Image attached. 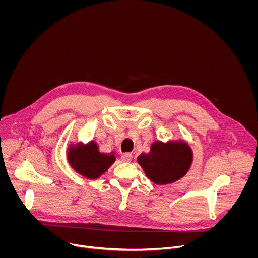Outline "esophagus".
Instances as JSON below:
<instances>
[{"label":"esophagus","mask_w":258,"mask_h":258,"mask_svg":"<svg viewBox=\"0 0 258 258\" xmlns=\"http://www.w3.org/2000/svg\"><path fill=\"white\" fill-rule=\"evenodd\" d=\"M133 159V155L132 153H123L121 155V160L124 162H131Z\"/></svg>","instance_id":"1"}]
</instances>
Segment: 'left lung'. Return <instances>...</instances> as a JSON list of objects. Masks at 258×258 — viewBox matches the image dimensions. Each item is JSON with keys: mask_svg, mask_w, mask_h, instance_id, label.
Returning a JSON list of instances; mask_svg holds the SVG:
<instances>
[{"mask_svg": "<svg viewBox=\"0 0 258 258\" xmlns=\"http://www.w3.org/2000/svg\"><path fill=\"white\" fill-rule=\"evenodd\" d=\"M193 154L187 143L155 142L149 154L138 157L146 175L158 185L173 182L185 175L191 167Z\"/></svg>", "mask_w": 258, "mask_h": 258, "instance_id": "8db88e82", "label": "left lung"}]
</instances>
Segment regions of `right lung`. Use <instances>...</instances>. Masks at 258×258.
I'll use <instances>...</instances> for the list:
<instances>
[{"label": "right lung", "mask_w": 258, "mask_h": 258, "mask_svg": "<svg viewBox=\"0 0 258 258\" xmlns=\"http://www.w3.org/2000/svg\"><path fill=\"white\" fill-rule=\"evenodd\" d=\"M68 161L78 172L89 178H97L103 174L115 161L112 154L100 153L95 142L86 146H70L68 149Z\"/></svg>", "instance_id": "right-lung-1"}]
</instances>
